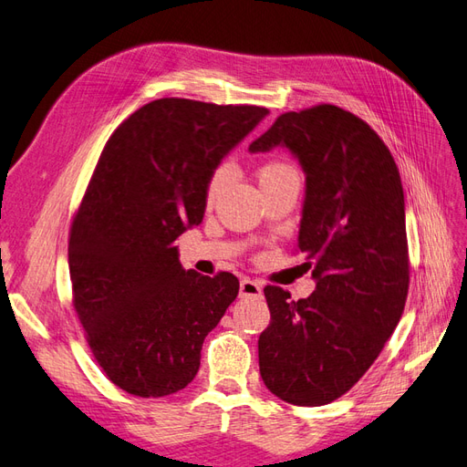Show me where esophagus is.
Masks as SVG:
<instances>
[{
	"instance_id": "34e87169",
	"label": "esophagus",
	"mask_w": 467,
	"mask_h": 467,
	"mask_svg": "<svg viewBox=\"0 0 467 467\" xmlns=\"http://www.w3.org/2000/svg\"><path fill=\"white\" fill-rule=\"evenodd\" d=\"M239 294L245 296V298H249V296H255V298H261V296H263V286L259 285V282H255V280L244 278L242 285H239Z\"/></svg>"
}]
</instances>
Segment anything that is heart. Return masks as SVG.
<instances>
[{
    "label": "heart",
    "mask_w": 467,
    "mask_h": 467,
    "mask_svg": "<svg viewBox=\"0 0 467 467\" xmlns=\"http://www.w3.org/2000/svg\"><path fill=\"white\" fill-rule=\"evenodd\" d=\"M292 173H294V169L288 163L273 160V161H266V163H263L259 167L257 177H259V182H266V181H273V179H278V177H286V175H292ZM223 181H225V169L220 167V169H216L214 173H212V177L208 181L206 204H212V202L218 199Z\"/></svg>",
    "instance_id": "b5f03b06"
}]
</instances>
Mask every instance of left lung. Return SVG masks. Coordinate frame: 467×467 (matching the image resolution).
<instances>
[{"label": "left lung", "mask_w": 467, "mask_h": 467, "mask_svg": "<svg viewBox=\"0 0 467 467\" xmlns=\"http://www.w3.org/2000/svg\"><path fill=\"white\" fill-rule=\"evenodd\" d=\"M288 148L306 173L298 249L316 290L265 286L271 323L259 337L265 386L292 405L341 398L370 368L401 319L409 253L401 177L388 146L352 112H285L251 153Z\"/></svg>", "instance_id": "obj_1"}]
</instances>
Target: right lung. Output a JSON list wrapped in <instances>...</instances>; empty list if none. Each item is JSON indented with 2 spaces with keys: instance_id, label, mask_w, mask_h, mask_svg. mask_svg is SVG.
<instances>
[{
  "instance_id": "1",
  "label": "right lung",
  "mask_w": 467,
  "mask_h": 467,
  "mask_svg": "<svg viewBox=\"0 0 467 467\" xmlns=\"http://www.w3.org/2000/svg\"><path fill=\"white\" fill-rule=\"evenodd\" d=\"M266 115L255 105L165 97L132 112L105 144L67 261L93 357L120 389L163 398L199 372L204 338L239 280L185 271L173 242L202 222L212 173Z\"/></svg>"
}]
</instances>
